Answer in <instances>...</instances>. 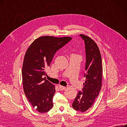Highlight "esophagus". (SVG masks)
I'll return each mask as SVG.
<instances>
[{
    "mask_svg": "<svg viewBox=\"0 0 127 127\" xmlns=\"http://www.w3.org/2000/svg\"><path fill=\"white\" fill-rule=\"evenodd\" d=\"M59 88L60 89V90H64L65 89V87H64V86H59Z\"/></svg>",
    "mask_w": 127,
    "mask_h": 127,
    "instance_id": "1",
    "label": "esophagus"
}]
</instances>
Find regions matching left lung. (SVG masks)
Wrapping results in <instances>:
<instances>
[{
  "mask_svg": "<svg viewBox=\"0 0 127 127\" xmlns=\"http://www.w3.org/2000/svg\"><path fill=\"white\" fill-rule=\"evenodd\" d=\"M79 36L85 45L86 81L82 92H78L72 106L75 110L83 112L91 107L99 95L102 85V67L101 54L95 42L88 36L82 34Z\"/></svg>",
  "mask_w": 127,
  "mask_h": 127,
  "instance_id": "1",
  "label": "left lung"
}]
</instances>
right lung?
<instances>
[{
  "mask_svg": "<svg viewBox=\"0 0 127 127\" xmlns=\"http://www.w3.org/2000/svg\"><path fill=\"white\" fill-rule=\"evenodd\" d=\"M69 37L42 36L30 45L24 59L22 77L25 94L32 106L40 113L53 106L55 87L43 78L56 52L71 40Z\"/></svg>",
  "mask_w": 127,
  "mask_h": 127,
  "instance_id": "right-lung-1",
  "label": "right lung"
}]
</instances>
